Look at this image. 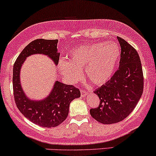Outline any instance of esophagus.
I'll return each instance as SVG.
<instances>
[{"label":"esophagus","instance_id":"34e87169","mask_svg":"<svg viewBox=\"0 0 156 156\" xmlns=\"http://www.w3.org/2000/svg\"><path fill=\"white\" fill-rule=\"evenodd\" d=\"M87 92L86 91V90H83V89H82V90H81V96H82V97H85V96L87 95Z\"/></svg>","mask_w":156,"mask_h":156}]
</instances>
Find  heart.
<instances>
[{
    "label": "heart",
    "mask_w": 156,
    "mask_h": 156,
    "mask_svg": "<svg viewBox=\"0 0 156 156\" xmlns=\"http://www.w3.org/2000/svg\"><path fill=\"white\" fill-rule=\"evenodd\" d=\"M120 53L118 44L113 42L93 43L73 50L69 62L61 59L59 68L64 77L71 82L81 77V70L85 69L87 78L94 85H100L111 78Z\"/></svg>",
    "instance_id": "b5f03b06"
}]
</instances>
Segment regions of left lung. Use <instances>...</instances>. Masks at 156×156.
Instances as JSON below:
<instances>
[{
	"mask_svg": "<svg viewBox=\"0 0 156 156\" xmlns=\"http://www.w3.org/2000/svg\"><path fill=\"white\" fill-rule=\"evenodd\" d=\"M119 69L105 85L94 90L100 99L99 106L90 110L91 116L105 125L117 123L130 115L144 90V76L139 54L120 37Z\"/></svg>",
	"mask_w": 156,
	"mask_h": 156,
	"instance_id": "obj_1",
	"label": "left lung"
}]
</instances>
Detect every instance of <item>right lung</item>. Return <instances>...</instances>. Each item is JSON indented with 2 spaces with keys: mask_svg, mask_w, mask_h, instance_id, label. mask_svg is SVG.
<instances>
[{
  "mask_svg": "<svg viewBox=\"0 0 156 156\" xmlns=\"http://www.w3.org/2000/svg\"><path fill=\"white\" fill-rule=\"evenodd\" d=\"M57 40L37 39L22 51L13 66V94L15 104L26 118L43 127H55L66 120L71 101L80 97V91L72 85L57 81L48 97L42 101H31L25 96L20 84V70L28 56L34 54L48 55L55 64L59 62Z\"/></svg>",
  "mask_w": 156,
  "mask_h": 156,
  "instance_id": "obj_1",
  "label": "right lung"
}]
</instances>
